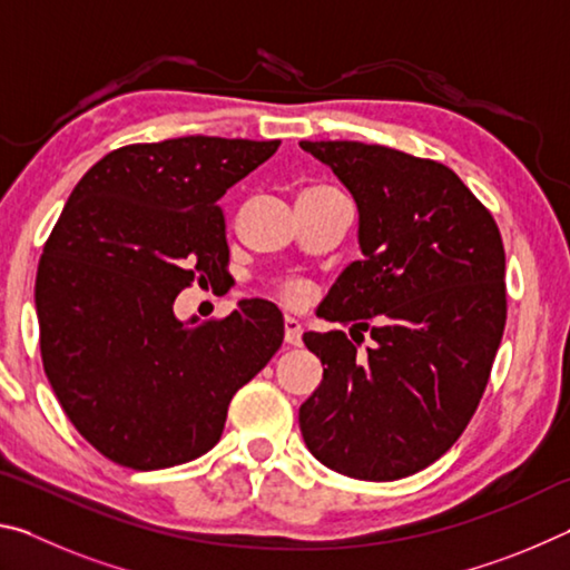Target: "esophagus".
<instances>
[{
  "label": "esophagus",
  "instance_id": "esophagus-1",
  "mask_svg": "<svg viewBox=\"0 0 570 570\" xmlns=\"http://www.w3.org/2000/svg\"><path fill=\"white\" fill-rule=\"evenodd\" d=\"M284 342L292 344V346L302 344V324L292 320V316H286V320H284Z\"/></svg>",
  "mask_w": 570,
  "mask_h": 570
}]
</instances>
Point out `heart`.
<instances>
[{"mask_svg":"<svg viewBox=\"0 0 570 570\" xmlns=\"http://www.w3.org/2000/svg\"><path fill=\"white\" fill-rule=\"evenodd\" d=\"M326 188V186H316ZM276 296L282 298L286 306H302L312 296V286H308L304 278H284V282L276 284Z\"/></svg>","mask_w":570,"mask_h":570,"instance_id":"1","label":"heart"}]
</instances>
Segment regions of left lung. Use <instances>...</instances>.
Wrapping results in <instances>:
<instances>
[{"label": "left lung", "instance_id": "left-lung-1", "mask_svg": "<svg viewBox=\"0 0 570 570\" xmlns=\"http://www.w3.org/2000/svg\"><path fill=\"white\" fill-rule=\"evenodd\" d=\"M360 208V248L320 306L344 332H306L324 380L298 410L312 455L346 478L414 475L455 445L505 330L495 218L448 166L356 140H302Z\"/></svg>", "mask_w": 570, "mask_h": 570}]
</instances>
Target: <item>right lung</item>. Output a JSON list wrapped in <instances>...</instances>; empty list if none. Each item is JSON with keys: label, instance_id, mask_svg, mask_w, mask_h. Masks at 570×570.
<instances>
[{"label": "right lung", "instance_id": "add662e5", "mask_svg": "<svg viewBox=\"0 0 570 570\" xmlns=\"http://www.w3.org/2000/svg\"><path fill=\"white\" fill-rule=\"evenodd\" d=\"M282 140L188 135L118 148L67 198L37 266L45 374L75 430L132 470L220 440L230 397L284 342L274 304L183 324L176 296L228 274L218 198Z\"/></svg>", "mask_w": 570, "mask_h": 570}]
</instances>
